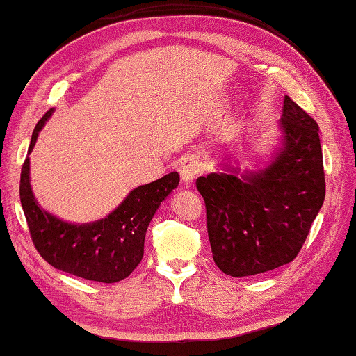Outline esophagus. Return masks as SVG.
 <instances>
[{
    "label": "esophagus",
    "mask_w": 356,
    "mask_h": 356,
    "mask_svg": "<svg viewBox=\"0 0 356 356\" xmlns=\"http://www.w3.org/2000/svg\"><path fill=\"white\" fill-rule=\"evenodd\" d=\"M179 174L182 177V182L190 184L194 180V177L199 174V165L195 157L193 156H186L184 157V161L179 163Z\"/></svg>",
    "instance_id": "esophagus-1"
}]
</instances>
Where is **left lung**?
Segmentation results:
<instances>
[{
    "label": "left lung",
    "mask_w": 356,
    "mask_h": 356,
    "mask_svg": "<svg viewBox=\"0 0 356 356\" xmlns=\"http://www.w3.org/2000/svg\"><path fill=\"white\" fill-rule=\"evenodd\" d=\"M282 148L268 168L211 172L195 180L205 200L213 259L225 274L249 277L291 263L326 195L318 124L284 96Z\"/></svg>",
    "instance_id": "1"
}]
</instances>
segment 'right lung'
I'll return each mask as SVG.
<instances>
[{
    "instance_id": "1",
    "label": "right lung",
    "mask_w": 356,
    "mask_h": 356,
    "mask_svg": "<svg viewBox=\"0 0 356 356\" xmlns=\"http://www.w3.org/2000/svg\"><path fill=\"white\" fill-rule=\"evenodd\" d=\"M53 110L36 124L29 153ZM30 162L21 168L19 199L30 237L42 259L67 274L92 282L116 283L127 278L143 257L147 228L162 200L179 185V174L170 172L148 185L138 186L102 220L72 225L41 209L29 177Z\"/></svg>"
}]
</instances>
